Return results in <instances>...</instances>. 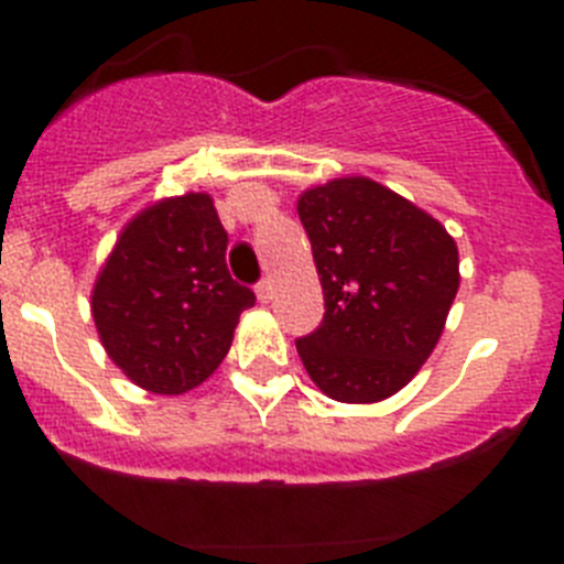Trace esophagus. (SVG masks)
<instances>
[{
  "label": "esophagus",
  "mask_w": 564,
  "mask_h": 564,
  "mask_svg": "<svg viewBox=\"0 0 564 564\" xmlns=\"http://www.w3.org/2000/svg\"><path fill=\"white\" fill-rule=\"evenodd\" d=\"M257 296L259 302H271L273 299V285H271V279H262L257 285Z\"/></svg>",
  "instance_id": "34e87169"
}]
</instances>
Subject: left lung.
<instances>
[{
    "mask_svg": "<svg viewBox=\"0 0 564 564\" xmlns=\"http://www.w3.org/2000/svg\"><path fill=\"white\" fill-rule=\"evenodd\" d=\"M325 291V318L296 350L333 401L395 395L435 350L460 273L457 246L430 214L367 177L299 197Z\"/></svg>",
    "mask_w": 564,
    "mask_h": 564,
    "instance_id": "8db88e82",
    "label": "left lung"
}]
</instances>
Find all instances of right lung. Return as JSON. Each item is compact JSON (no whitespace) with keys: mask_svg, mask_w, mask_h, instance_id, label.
Returning a JSON list of instances; mask_svg holds the SVG:
<instances>
[{"mask_svg":"<svg viewBox=\"0 0 564 564\" xmlns=\"http://www.w3.org/2000/svg\"><path fill=\"white\" fill-rule=\"evenodd\" d=\"M228 234L208 194L154 203L123 228L93 291V318L138 387L181 395L206 381L231 347L251 288L226 265Z\"/></svg>","mask_w":564,"mask_h":564,"instance_id":"obj_1","label":"right lung"}]
</instances>
